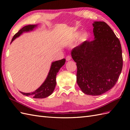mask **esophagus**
Wrapping results in <instances>:
<instances>
[{"instance_id":"obj_1","label":"esophagus","mask_w":130,"mask_h":130,"mask_svg":"<svg viewBox=\"0 0 130 130\" xmlns=\"http://www.w3.org/2000/svg\"><path fill=\"white\" fill-rule=\"evenodd\" d=\"M71 59V56H70V55H68L67 57H66V60H67V61H69Z\"/></svg>"}]
</instances>
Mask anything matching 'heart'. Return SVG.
Instances as JSON below:
<instances>
[{
	"mask_svg": "<svg viewBox=\"0 0 130 130\" xmlns=\"http://www.w3.org/2000/svg\"><path fill=\"white\" fill-rule=\"evenodd\" d=\"M78 36H79V33L76 32L75 34H74L73 35V40H75V39H76V38H78ZM88 37H89V34H88V32L87 31H84L83 32H82V34L80 35V40L82 41H85L87 39Z\"/></svg>",
	"mask_w": 130,
	"mask_h": 130,
	"instance_id": "1",
	"label": "heart"
}]
</instances>
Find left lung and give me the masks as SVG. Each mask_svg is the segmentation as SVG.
<instances>
[{
	"mask_svg": "<svg viewBox=\"0 0 130 130\" xmlns=\"http://www.w3.org/2000/svg\"><path fill=\"white\" fill-rule=\"evenodd\" d=\"M94 40L85 41L71 51L76 62V82L82 92L99 95L116 84L123 67L119 39L104 22H94Z\"/></svg>",
	"mask_w": 130,
	"mask_h": 130,
	"instance_id": "left-lung-1",
	"label": "left lung"
}]
</instances>
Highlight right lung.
<instances>
[{"label": "right lung", "instance_id": "obj_1", "mask_svg": "<svg viewBox=\"0 0 130 130\" xmlns=\"http://www.w3.org/2000/svg\"><path fill=\"white\" fill-rule=\"evenodd\" d=\"M36 25H28L24 26L14 36L12 41L19 36L23 32L31 31L34 29ZM65 59H63L59 61H56L52 63L51 69L50 70L48 76L42 85L36 90L32 93H23L20 92L22 94L29 96L34 98H44L50 95L54 92L56 84V76L60 69L65 64Z\"/></svg>", "mask_w": 130, "mask_h": 130}]
</instances>
